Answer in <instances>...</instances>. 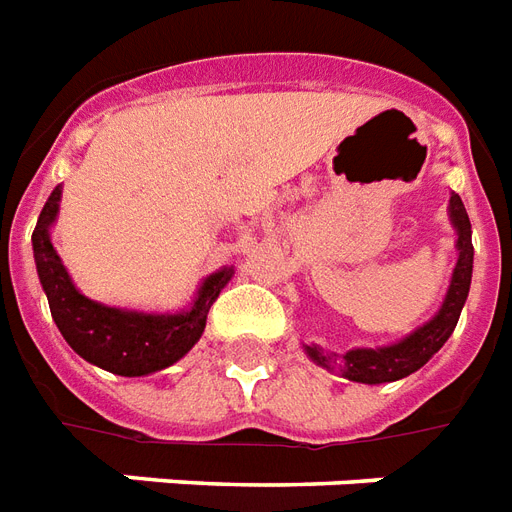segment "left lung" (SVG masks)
Returning <instances> with one entry per match:
<instances>
[{
  "mask_svg": "<svg viewBox=\"0 0 512 512\" xmlns=\"http://www.w3.org/2000/svg\"><path fill=\"white\" fill-rule=\"evenodd\" d=\"M450 219L458 230V263L453 268V279H450V290L445 295V304L439 314L410 333L404 342L391 344V347H380V350H350L342 361H336L333 355H325L317 347H306L320 366H339V372L352 382H366V385H377V382H393L401 377H410L418 372L423 363L429 361L431 355L448 342L450 333L456 328L464 301H467L469 282H472V225H469L467 208L461 203L456 192L450 195Z\"/></svg>",
  "mask_w": 512,
  "mask_h": 512,
  "instance_id": "left-lung-1",
  "label": "left lung"
}]
</instances>
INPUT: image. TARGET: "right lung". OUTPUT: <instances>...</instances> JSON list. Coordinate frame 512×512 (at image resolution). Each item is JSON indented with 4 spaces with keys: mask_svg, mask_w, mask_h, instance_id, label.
<instances>
[{
    "mask_svg": "<svg viewBox=\"0 0 512 512\" xmlns=\"http://www.w3.org/2000/svg\"><path fill=\"white\" fill-rule=\"evenodd\" d=\"M59 198H62V189L56 187L40 211L32 233V246L37 274L48 295L54 323L59 325L67 344L83 361L94 363L105 372L121 374V377L160 372L184 358L206 328L208 309L217 301L219 290L227 285L230 268L208 276L192 309L181 314L124 312V309L89 301L86 295L75 290L48 236V227L59 211Z\"/></svg>",
    "mask_w": 512,
    "mask_h": 512,
    "instance_id": "add662e5",
    "label": "right lung"
}]
</instances>
